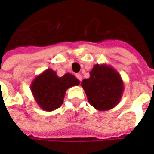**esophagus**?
Returning <instances> with one entry per match:
<instances>
[{
    "mask_svg": "<svg viewBox=\"0 0 154 154\" xmlns=\"http://www.w3.org/2000/svg\"><path fill=\"white\" fill-rule=\"evenodd\" d=\"M76 77H77V78L78 80H79L80 82H82V75L80 74V73H77L76 74Z\"/></svg>",
    "mask_w": 154,
    "mask_h": 154,
    "instance_id": "esophagus-1",
    "label": "esophagus"
}]
</instances>
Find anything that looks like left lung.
I'll return each instance as SVG.
<instances>
[{
    "label": "left lung",
    "instance_id": "left-lung-1",
    "mask_svg": "<svg viewBox=\"0 0 154 154\" xmlns=\"http://www.w3.org/2000/svg\"><path fill=\"white\" fill-rule=\"evenodd\" d=\"M90 77L82 82V86L90 105L99 111L109 110L120 102L124 92L121 75L106 64H97L89 72Z\"/></svg>",
    "mask_w": 154,
    "mask_h": 154
}]
</instances>
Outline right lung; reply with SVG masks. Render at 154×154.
Masks as SVG:
<instances>
[{"label":"right lung","mask_w":154,"mask_h":154,"mask_svg":"<svg viewBox=\"0 0 154 154\" xmlns=\"http://www.w3.org/2000/svg\"><path fill=\"white\" fill-rule=\"evenodd\" d=\"M79 84L80 81L73 75L66 73L58 77L56 71L48 69L35 77L30 89L38 106L51 112L62 105L66 90Z\"/></svg>","instance_id":"obj_1"}]
</instances>
